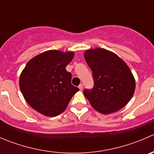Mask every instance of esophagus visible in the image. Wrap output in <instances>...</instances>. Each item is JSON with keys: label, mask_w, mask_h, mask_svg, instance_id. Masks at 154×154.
<instances>
[{"label": "esophagus", "mask_w": 154, "mask_h": 154, "mask_svg": "<svg viewBox=\"0 0 154 154\" xmlns=\"http://www.w3.org/2000/svg\"><path fill=\"white\" fill-rule=\"evenodd\" d=\"M78 88H80V91H82V90L83 89V84H80V85H79Z\"/></svg>", "instance_id": "esophagus-1"}]
</instances>
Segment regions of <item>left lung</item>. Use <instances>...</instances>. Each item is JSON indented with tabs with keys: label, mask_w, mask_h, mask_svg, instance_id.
Here are the masks:
<instances>
[{
	"label": "left lung",
	"mask_w": 154,
	"mask_h": 154,
	"mask_svg": "<svg viewBox=\"0 0 154 154\" xmlns=\"http://www.w3.org/2000/svg\"><path fill=\"white\" fill-rule=\"evenodd\" d=\"M84 57L94 80V87L83 91L91 106L103 114L123 108L136 88L134 77L127 65L116 54L103 48L87 50Z\"/></svg>",
	"instance_id": "8db88e82"
}]
</instances>
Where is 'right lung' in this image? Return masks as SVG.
<instances>
[{
  "label": "right lung",
  "instance_id": "1",
  "mask_svg": "<svg viewBox=\"0 0 154 154\" xmlns=\"http://www.w3.org/2000/svg\"><path fill=\"white\" fill-rule=\"evenodd\" d=\"M74 53L56 50L45 51L27 63L21 72L19 86L27 103L44 116L61 114L79 88L71 84L66 67Z\"/></svg>",
  "mask_w": 154,
  "mask_h": 154
}]
</instances>
